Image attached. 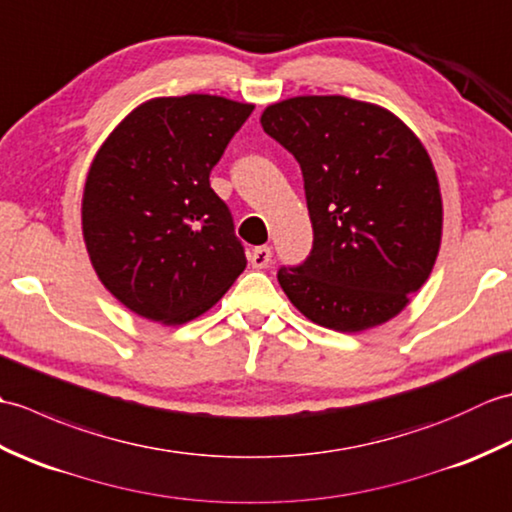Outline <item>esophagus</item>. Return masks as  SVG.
I'll return each instance as SVG.
<instances>
[{
    "mask_svg": "<svg viewBox=\"0 0 512 512\" xmlns=\"http://www.w3.org/2000/svg\"><path fill=\"white\" fill-rule=\"evenodd\" d=\"M270 259H273V250L268 246H257L253 248V253H250V264H253V268H266L270 264Z\"/></svg>",
    "mask_w": 512,
    "mask_h": 512,
    "instance_id": "obj_1",
    "label": "esophagus"
}]
</instances>
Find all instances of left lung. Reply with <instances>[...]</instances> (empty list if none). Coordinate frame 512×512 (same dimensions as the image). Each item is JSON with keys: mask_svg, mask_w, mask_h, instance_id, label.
<instances>
[{"mask_svg": "<svg viewBox=\"0 0 512 512\" xmlns=\"http://www.w3.org/2000/svg\"><path fill=\"white\" fill-rule=\"evenodd\" d=\"M264 132L297 158L312 250L277 279L314 323L361 332L422 288L442 237L436 169L411 129L347 96H295L266 107Z\"/></svg>", "mask_w": 512, "mask_h": 512, "instance_id": "1", "label": "left lung"}]
</instances>
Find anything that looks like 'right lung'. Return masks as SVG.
Listing matches in <instances>:
<instances>
[{"instance_id": "right-lung-1", "label": "right lung", "mask_w": 512, "mask_h": 512, "mask_svg": "<svg viewBox=\"0 0 512 512\" xmlns=\"http://www.w3.org/2000/svg\"><path fill=\"white\" fill-rule=\"evenodd\" d=\"M250 112L211 94L154 99L96 154L83 239L103 286L140 317L187 323L244 273V244L209 176Z\"/></svg>"}]
</instances>
